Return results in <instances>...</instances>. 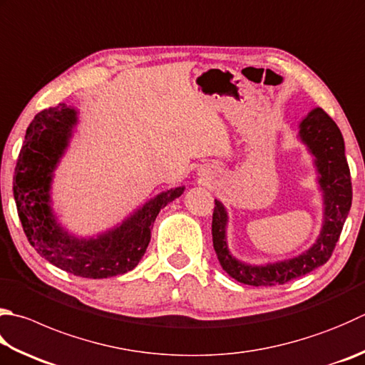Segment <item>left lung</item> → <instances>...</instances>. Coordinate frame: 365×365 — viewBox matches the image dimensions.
<instances>
[{"mask_svg":"<svg viewBox=\"0 0 365 365\" xmlns=\"http://www.w3.org/2000/svg\"><path fill=\"white\" fill-rule=\"evenodd\" d=\"M300 138L316 157L319 184L324 192V225L316 245L284 262L272 265H247L230 256L225 242L227 212L221 202L215 200L212 211V245L219 262L233 279L247 286H277L310 273L331 259L339 242L343 224L351 208V175L345 157V143L340 128L324 109L314 108L300 122Z\"/></svg>","mask_w":365,"mask_h":365,"instance_id":"8db88e82","label":"left lung"}]
</instances>
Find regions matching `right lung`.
Returning <instances> with one entry per match:
<instances>
[{"label":"right lung","instance_id":"right-lung-1","mask_svg":"<svg viewBox=\"0 0 365 365\" xmlns=\"http://www.w3.org/2000/svg\"><path fill=\"white\" fill-rule=\"evenodd\" d=\"M76 123V111L65 103L34 115L20 149L12 190L30 245L41 257L82 278H109L138 265L146 252L157 215L182 194L176 187L153 198L118 229L95 240H78L55 222L49 206L52 171L63 154Z\"/></svg>","mask_w":365,"mask_h":365}]
</instances>
